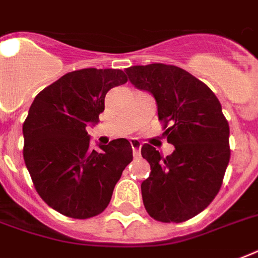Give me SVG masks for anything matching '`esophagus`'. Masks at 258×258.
Listing matches in <instances>:
<instances>
[{
  "label": "esophagus",
  "mask_w": 258,
  "mask_h": 258,
  "mask_svg": "<svg viewBox=\"0 0 258 258\" xmlns=\"http://www.w3.org/2000/svg\"><path fill=\"white\" fill-rule=\"evenodd\" d=\"M130 143H131V147H133L134 157L135 158L141 157V147H142L141 142L134 138V139H131V141H130Z\"/></svg>",
  "instance_id": "esophagus-1"
}]
</instances>
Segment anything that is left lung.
<instances>
[{"label":"left lung","instance_id":"left-lung-1","mask_svg":"<svg viewBox=\"0 0 258 258\" xmlns=\"http://www.w3.org/2000/svg\"><path fill=\"white\" fill-rule=\"evenodd\" d=\"M125 74L135 88L153 95L167 142L175 147L163 158L153 146H142L151 167L141 186L146 210L161 222L190 220L220 191L230 159L229 123L220 100L179 67L134 66Z\"/></svg>","mask_w":258,"mask_h":258}]
</instances>
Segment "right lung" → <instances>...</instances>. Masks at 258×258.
Wrapping results in <instances>:
<instances>
[{
	"instance_id": "1",
	"label": "right lung",
	"mask_w": 258,
	"mask_h": 258,
	"mask_svg": "<svg viewBox=\"0 0 258 258\" xmlns=\"http://www.w3.org/2000/svg\"><path fill=\"white\" fill-rule=\"evenodd\" d=\"M127 83L120 70L74 71L34 97L22 125L24 161L38 196L64 216L86 220L108 206L133 161L124 138L89 149L88 125L99 123L109 89Z\"/></svg>"
}]
</instances>
